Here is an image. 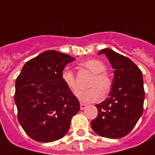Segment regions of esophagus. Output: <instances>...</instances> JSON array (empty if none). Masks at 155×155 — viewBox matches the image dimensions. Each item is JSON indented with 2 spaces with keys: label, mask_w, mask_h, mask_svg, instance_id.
Here are the masks:
<instances>
[{
  "label": "esophagus",
  "mask_w": 155,
  "mask_h": 155,
  "mask_svg": "<svg viewBox=\"0 0 155 155\" xmlns=\"http://www.w3.org/2000/svg\"><path fill=\"white\" fill-rule=\"evenodd\" d=\"M86 107H87V106H86L85 104L81 103V110H84L85 108H86Z\"/></svg>",
  "instance_id": "34e87169"
}]
</instances>
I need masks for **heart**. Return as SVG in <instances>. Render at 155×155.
I'll return each instance as SVG.
<instances>
[{"label":"heart","mask_w":155,"mask_h":155,"mask_svg":"<svg viewBox=\"0 0 155 155\" xmlns=\"http://www.w3.org/2000/svg\"><path fill=\"white\" fill-rule=\"evenodd\" d=\"M80 65L90 71L93 76L89 82L91 88L78 94V99L85 103L95 102L102 98L103 94H107L112 86V80L107 73L105 72L106 64L97 59H88L80 64ZM61 79L70 91L76 94L79 91L76 77L73 71L64 69L61 73Z\"/></svg>","instance_id":"b5f03b06"}]
</instances>
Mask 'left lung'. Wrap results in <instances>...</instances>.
Here are the masks:
<instances>
[{"label": "left lung", "mask_w": 155, "mask_h": 155, "mask_svg": "<svg viewBox=\"0 0 155 155\" xmlns=\"http://www.w3.org/2000/svg\"><path fill=\"white\" fill-rule=\"evenodd\" d=\"M104 54L114 69L109 96L96 107L98 115L91 125L95 133L108 138H123L130 133L143 114L144 89L142 71L131 59L110 48Z\"/></svg>", "instance_id": "8db88e82"}]
</instances>
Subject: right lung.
<instances>
[{
    "instance_id": "obj_1",
    "label": "right lung",
    "mask_w": 155,
    "mask_h": 155,
    "mask_svg": "<svg viewBox=\"0 0 155 155\" xmlns=\"http://www.w3.org/2000/svg\"><path fill=\"white\" fill-rule=\"evenodd\" d=\"M74 59L48 50L30 59L16 81L17 119L30 138L49 143L63 138L80 111L77 97L64 84L61 73Z\"/></svg>"
}]
</instances>
